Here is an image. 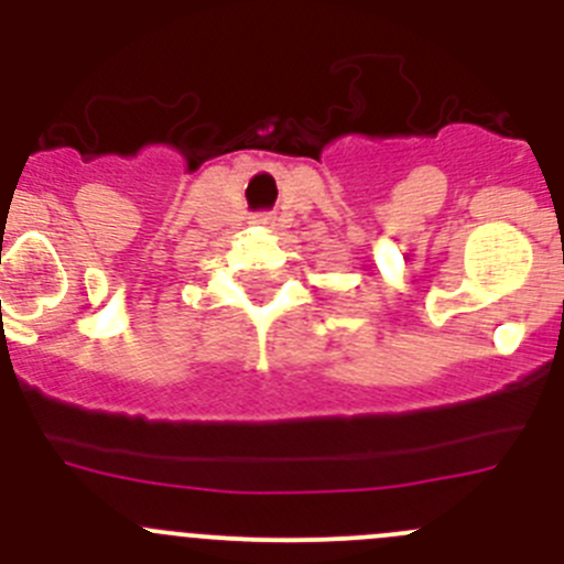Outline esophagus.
Instances as JSON below:
<instances>
[{"label":"esophagus","mask_w":564,"mask_h":564,"mask_svg":"<svg viewBox=\"0 0 564 564\" xmlns=\"http://www.w3.org/2000/svg\"><path fill=\"white\" fill-rule=\"evenodd\" d=\"M252 225H258V228H275V217L272 214H256Z\"/></svg>","instance_id":"34e87169"}]
</instances>
